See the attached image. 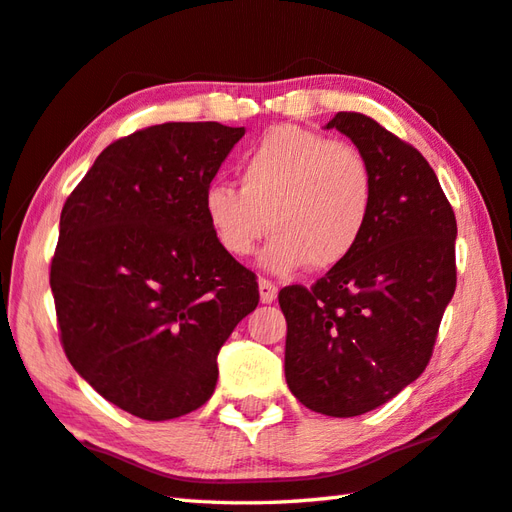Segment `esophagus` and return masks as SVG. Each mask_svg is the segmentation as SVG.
Returning <instances> with one entry per match:
<instances>
[{
    "instance_id": "34e87169",
    "label": "esophagus",
    "mask_w": 512,
    "mask_h": 512,
    "mask_svg": "<svg viewBox=\"0 0 512 512\" xmlns=\"http://www.w3.org/2000/svg\"><path fill=\"white\" fill-rule=\"evenodd\" d=\"M259 299L262 303H273L277 299V286L270 279H259Z\"/></svg>"
}]
</instances>
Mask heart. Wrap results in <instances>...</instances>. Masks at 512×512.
Instances as JSON below:
<instances>
[{"label":"heart","instance_id":"b5f03b06","mask_svg":"<svg viewBox=\"0 0 512 512\" xmlns=\"http://www.w3.org/2000/svg\"><path fill=\"white\" fill-rule=\"evenodd\" d=\"M239 189L213 182L204 215L228 255L246 257L270 233L262 264L292 273L330 270L350 257L372 220L376 182L361 149L310 129L279 125L239 160Z\"/></svg>","mask_w":512,"mask_h":512}]
</instances>
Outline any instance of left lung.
Returning <instances> with one entry per match:
<instances>
[{"instance_id": "1", "label": "left lung", "mask_w": 512, "mask_h": 512, "mask_svg": "<svg viewBox=\"0 0 512 512\" xmlns=\"http://www.w3.org/2000/svg\"><path fill=\"white\" fill-rule=\"evenodd\" d=\"M339 129L374 171L372 220L343 264L310 288L288 286L286 380L308 409L332 418L372 411L427 367L455 292V213L416 147L358 112Z\"/></svg>"}]
</instances>
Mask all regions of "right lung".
Returning <instances> with one entry per match:
<instances>
[{
  "label": "right lung",
  "instance_id": "add662e5",
  "mask_svg": "<svg viewBox=\"0 0 512 512\" xmlns=\"http://www.w3.org/2000/svg\"><path fill=\"white\" fill-rule=\"evenodd\" d=\"M242 136L220 123L138 129L105 147L63 204L50 264L63 352L136 418L202 407L217 352L259 303L255 273L217 244L202 206Z\"/></svg>",
  "mask_w": 512,
  "mask_h": 512
}]
</instances>
